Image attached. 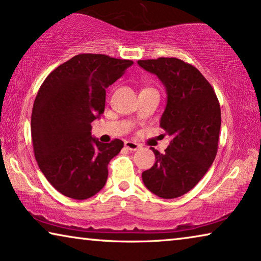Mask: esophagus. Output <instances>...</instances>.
<instances>
[{"mask_svg":"<svg viewBox=\"0 0 261 261\" xmlns=\"http://www.w3.org/2000/svg\"><path fill=\"white\" fill-rule=\"evenodd\" d=\"M124 147L129 150H138L140 148V145L134 141H126L124 142Z\"/></svg>","mask_w":261,"mask_h":261,"instance_id":"1","label":"esophagus"}]
</instances>
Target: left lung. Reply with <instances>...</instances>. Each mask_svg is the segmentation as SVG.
Segmentation results:
<instances>
[{"mask_svg":"<svg viewBox=\"0 0 261 261\" xmlns=\"http://www.w3.org/2000/svg\"><path fill=\"white\" fill-rule=\"evenodd\" d=\"M167 93L160 127L172 137L165 154L153 149L155 164L142 173L148 190L164 199L190 192L212 166L218 152L221 111L213 87L190 63L175 58L139 60Z\"/></svg>","mask_w":261,"mask_h":261,"instance_id":"1","label":"left lung"}]
</instances>
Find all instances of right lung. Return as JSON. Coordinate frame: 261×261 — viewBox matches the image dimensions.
<instances>
[{"label":"right lung","instance_id":"obj_1","mask_svg":"<svg viewBox=\"0 0 261 261\" xmlns=\"http://www.w3.org/2000/svg\"><path fill=\"white\" fill-rule=\"evenodd\" d=\"M132 65L103 54H79L40 87L32 112L34 154L46 179L68 198H92L106 185L109 161L123 142H100L90 123L105 112L106 88Z\"/></svg>","mask_w":261,"mask_h":261}]
</instances>
